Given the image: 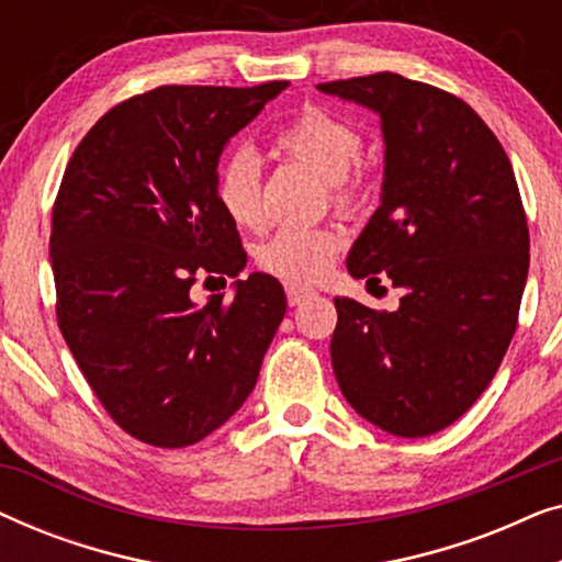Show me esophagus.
I'll list each match as a JSON object with an SVG mask.
<instances>
[{"label":"esophagus","mask_w":562,"mask_h":562,"mask_svg":"<svg viewBox=\"0 0 562 562\" xmlns=\"http://www.w3.org/2000/svg\"><path fill=\"white\" fill-rule=\"evenodd\" d=\"M314 296V289L310 286H299V283H286V299L291 306H299L302 302H306V299Z\"/></svg>","instance_id":"1"}]
</instances>
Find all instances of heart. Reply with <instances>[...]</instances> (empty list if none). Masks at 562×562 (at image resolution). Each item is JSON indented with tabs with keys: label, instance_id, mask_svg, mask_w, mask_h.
Instances as JSON below:
<instances>
[{
	"label": "heart",
	"instance_id": "b5f03b06",
	"mask_svg": "<svg viewBox=\"0 0 562 562\" xmlns=\"http://www.w3.org/2000/svg\"><path fill=\"white\" fill-rule=\"evenodd\" d=\"M276 145L286 156L312 166L327 181V191L337 206L350 210L360 202L366 189L358 168L363 137L348 120L319 106H306L276 135ZM214 196L237 227L258 229L263 225L260 160L248 145H237L222 158ZM340 245L342 233L337 227H281L258 245L256 260L263 271L283 281L304 283L327 271Z\"/></svg>",
	"mask_w": 562,
	"mask_h": 562
}]
</instances>
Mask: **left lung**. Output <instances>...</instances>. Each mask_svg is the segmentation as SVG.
<instances>
[{
    "label": "left lung",
    "instance_id": "left-lung-1",
    "mask_svg": "<svg viewBox=\"0 0 562 562\" xmlns=\"http://www.w3.org/2000/svg\"><path fill=\"white\" fill-rule=\"evenodd\" d=\"M319 91L381 117V206L348 271L402 289L396 312L335 299V379L383 432L435 435L486 391L517 329L529 229L509 156L463 99L429 83L381 71Z\"/></svg>",
    "mask_w": 562,
    "mask_h": 562
}]
</instances>
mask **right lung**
<instances>
[{"label": "right lung", "instance_id": "1", "mask_svg": "<svg viewBox=\"0 0 562 562\" xmlns=\"http://www.w3.org/2000/svg\"><path fill=\"white\" fill-rule=\"evenodd\" d=\"M289 81L158 87L112 106L76 145L53 204L56 317L106 414L153 448H187L256 386L286 314L268 273L196 306L204 276L245 268L214 196L227 140Z\"/></svg>", "mask_w": 562, "mask_h": 562}]
</instances>
